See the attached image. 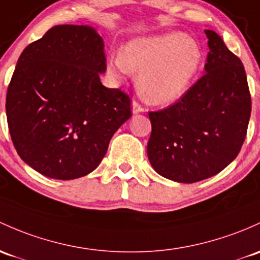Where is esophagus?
<instances>
[{"label": "esophagus", "mask_w": 260, "mask_h": 260, "mask_svg": "<svg viewBox=\"0 0 260 260\" xmlns=\"http://www.w3.org/2000/svg\"><path fill=\"white\" fill-rule=\"evenodd\" d=\"M131 110H133V114H139L145 111V109L142 108L138 102H133L131 103Z\"/></svg>", "instance_id": "esophagus-1"}]
</instances>
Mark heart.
Returning a JSON list of instances; mask_svg holds the SVG:
<instances>
[{
  "instance_id": "b5f03b06",
  "label": "heart",
  "mask_w": 260,
  "mask_h": 260,
  "mask_svg": "<svg viewBox=\"0 0 260 260\" xmlns=\"http://www.w3.org/2000/svg\"><path fill=\"white\" fill-rule=\"evenodd\" d=\"M202 47L182 32L134 38L124 53L111 55L108 72L122 80L139 73L138 90L146 103L165 107L181 99L191 88L203 64Z\"/></svg>"
}]
</instances>
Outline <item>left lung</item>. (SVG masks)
Instances as JSON below:
<instances>
[{"instance_id":"obj_1","label":"left lung","mask_w":260,"mask_h":260,"mask_svg":"<svg viewBox=\"0 0 260 260\" xmlns=\"http://www.w3.org/2000/svg\"><path fill=\"white\" fill-rule=\"evenodd\" d=\"M205 33L206 74L177 103L149 114L150 164L180 183L198 182L225 169L241 151L252 111L242 60L214 30Z\"/></svg>"}]
</instances>
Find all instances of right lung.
Wrapping results in <instances>:
<instances>
[{
	"label": "right lung",
	"mask_w": 260,
	"mask_h": 260,
	"mask_svg": "<svg viewBox=\"0 0 260 260\" xmlns=\"http://www.w3.org/2000/svg\"><path fill=\"white\" fill-rule=\"evenodd\" d=\"M104 41L91 26L60 24L19 55L6 115L19 157L40 174L74 180L99 166L130 99L105 88Z\"/></svg>",
	"instance_id": "1"
}]
</instances>
